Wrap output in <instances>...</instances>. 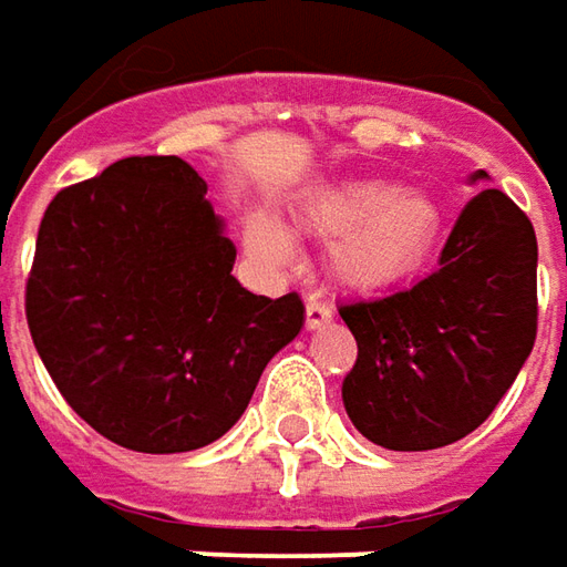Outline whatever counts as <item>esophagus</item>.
Listing matches in <instances>:
<instances>
[{
    "instance_id": "obj_1",
    "label": "esophagus",
    "mask_w": 567,
    "mask_h": 567,
    "mask_svg": "<svg viewBox=\"0 0 567 567\" xmlns=\"http://www.w3.org/2000/svg\"><path fill=\"white\" fill-rule=\"evenodd\" d=\"M331 309L324 306V302H318V299H309L306 302V328L309 331H318V328H324V324H331Z\"/></svg>"
}]
</instances>
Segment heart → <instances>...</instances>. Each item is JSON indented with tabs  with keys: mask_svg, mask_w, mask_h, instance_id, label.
<instances>
[{
	"mask_svg": "<svg viewBox=\"0 0 567 567\" xmlns=\"http://www.w3.org/2000/svg\"><path fill=\"white\" fill-rule=\"evenodd\" d=\"M299 224L328 239V268L350 290H391L423 271L442 236V207L425 192L381 179L318 186L296 205ZM246 249L265 265H290L293 233L268 210L246 220Z\"/></svg>",
	"mask_w": 567,
	"mask_h": 567,
	"instance_id": "b5f03b06",
	"label": "heart"
}]
</instances>
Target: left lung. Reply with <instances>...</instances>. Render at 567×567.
Wrapping results in <instances>:
<instances>
[{"mask_svg":"<svg viewBox=\"0 0 567 567\" xmlns=\"http://www.w3.org/2000/svg\"><path fill=\"white\" fill-rule=\"evenodd\" d=\"M483 179L486 169L470 176ZM338 312L360 347L340 388L350 423L388 451L451 445L486 423L534 350V224L505 192L483 188L461 210L439 271Z\"/></svg>","mask_w":567,"mask_h":567,"instance_id":"left-lung-1","label":"left lung"}]
</instances>
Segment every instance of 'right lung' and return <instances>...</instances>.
Listing matches in <instances>:
<instances>
[{"label": "right lung", "instance_id": "right-lung-1", "mask_svg": "<svg viewBox=\"0 0 567 567\" xmlns=\"http://www.w3.org/2000/svg\"><path fill=\"white\" fill-rule=\"evenodd\" d=\"M183 157H125L62 188L37 233L28 328L55 388L103 439L144 454L217 442L302 331L296 293L236 277V246Z\"/></svg>", "mask_w": 567, "mask_h": 567}]
</instances>
